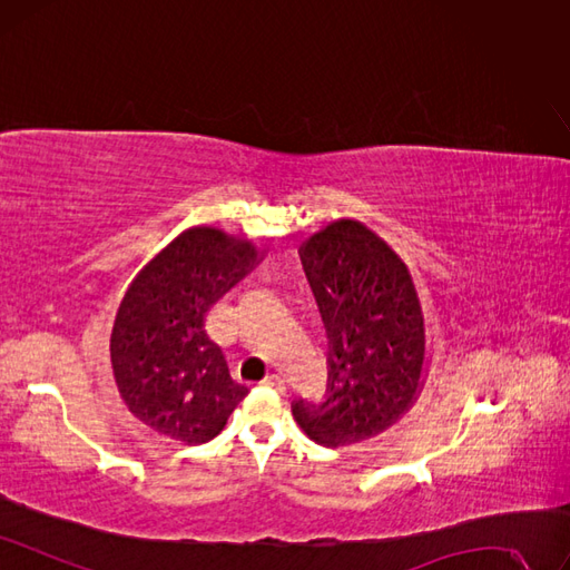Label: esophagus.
Returning <instances> with one entry per match:
<instances>
[{"label": "esophagus", "instance_id": "34e87169", "mask_svg": "<svg viewBox=\"0 0 570 570\" xmlns=\"http://www.w3.org/2000/svg\"><path fill=\"white\" fill-rule=\"evenodd\" d=\"M263 387L274 390V392H279V394H284V392H286V385H284V381H282L279 375H269L267 381H263Z\"/></svg>", "mask_w": 570, "mask_h": 570}]
</instances>
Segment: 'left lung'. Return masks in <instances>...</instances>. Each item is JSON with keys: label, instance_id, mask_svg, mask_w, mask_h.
Returning <instances> with one entry per match:
<instances>
[{"label": "left lung", "instance_id": "obj_1", "mask_svg": "<svg viewBox=\"0 0 570 570\" xmlns=\"http://www.w3.org/2000/svg\"><path fill=\"white\" fill-rule=\"evenodd\" d=\"M301 261L328 338L320 402L291 404L301 430L326 449L385 432L415 402L425 371V322L402 258L354 220L312 235Z\"/></svg>", "mask_w": 570, "mask_h": 570}]
</instances>
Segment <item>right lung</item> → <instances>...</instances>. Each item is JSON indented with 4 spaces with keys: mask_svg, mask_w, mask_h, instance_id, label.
Instances as JSON below:
<instances>
[{
    "mask_svg": "<svg viewBox=\"0 0 570 570\" xmlns=\"http://www.w3.org/2000/svg\"><path fill=\"white\" fill-rule=\"evenodd\" d=\"M256 263V246L193 227L147 265L119 305L110 356L124 404L140 423L187 446L218 436L246 387L208 338V307Z\"/></svg>",
    "mask_w": 570,
    "mask_h": 570,
    "instance_id": "add662e5",
    "label": "right lung"
}]
</instances>
